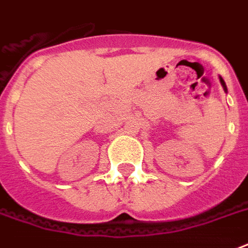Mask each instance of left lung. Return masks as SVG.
I'll return each mask as SVG.
<instances>
[{
	"mask_svg": "<svg viewBox=\"0 0 248 248\" xmlns=\"http://www.w3.org/2000/svg\"><path fill=\"white\" fill-rule=\"evenodd\" d=\"M219 79H220V84L223 86V90H225V91H227V88H226V84H225V82H223V79H222V78H219Z\"/></svg>",
	"mask_w": 248,
	"mask_h": 248,
	"instance_id": "obj_1",
	"label": "left lung"
}]
</instances>
